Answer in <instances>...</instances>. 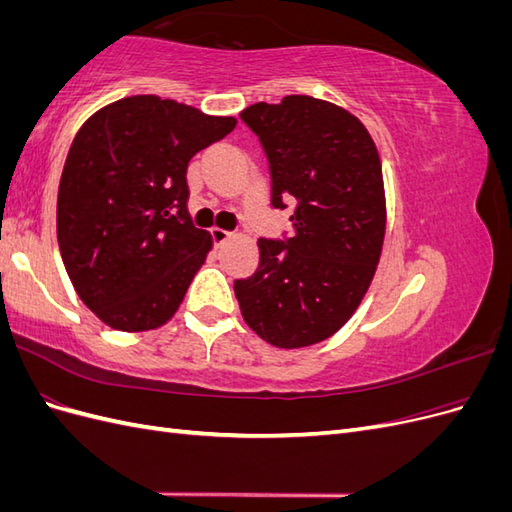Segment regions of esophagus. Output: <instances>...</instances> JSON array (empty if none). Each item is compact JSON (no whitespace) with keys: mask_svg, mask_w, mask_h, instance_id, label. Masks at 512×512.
I'll use <instances>...</instances> for the list:
<instances>
[{"mask_svg":"<svg viewBox=\"0 0 512 512\" xmlns=\"http://www.w3.org/2000/svg\"><path fill=\"white\" fill-rule=\"evenodd\" d=\"M230 237H232V232H228L224 228H211V239H213V243L218 245V247L224 245Z\"/></svg>","mask_w":512,"mask_h":512,"instance_id":"34e87169","label":"esophagus"}]
</instances>
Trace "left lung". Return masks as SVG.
I'll use <instances>...</instances> for the list:
<instances>
[{
	"label": "left lung",
	"mask_w": 512,
	"mask_h": 512,
	"mask_svg": "<svg viewBox=\"0 0 512 512\" xmlns=\"http://www.w3.org/2000/svg\"><path fill=\"white\" fill-rule=\"evenodd\" d=\"M271 166L275 209L297 200L294 237L260 239V265L235 282L241 316L260 339L284 350L335 335L374 280L386 196L374 138L346 108L312 96H286L241 111Z\"/></svg>",
	"instance_id": "1"
}]
</instances>
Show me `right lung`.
Here are the masks:
<instances>
[{
  "label": "right lung",
  "instance_id": "obj_1",
  "mask_svg": "<svg viewBox=\"0 0 512 512\" xmlns=\"http://www.w3.org/2000/svg\"><path fill=\"white\" fill-rule=\"evenodd\" d=\"M235 126L130 96L76 132L59 179L57 243L76 294L106 327L143 333L175 316L213 247L190 220L188 164Z\"/></svg>",
  "mask_w": 512,
  "mask_h": 512
}]
</instances>
